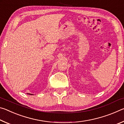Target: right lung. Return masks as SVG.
Returning a JSON list of instances; mask_svg holds the SVG:
<instances>
[{
	"label": "right lung",
	"mask_w": 124,
	"mask_h": 124,
	"mask_svg": "<svg viewBox=\"0 0 124 124\" xmlns=\"http://www.w3.org/2000/svg\"><path fill=\"white\" fill-rule=\"evenodd\" d=\"M29 94V95H32V94H30V93H28Z\"/></svg>",
	"instance_id": "add662e5"
}]
</instances>
